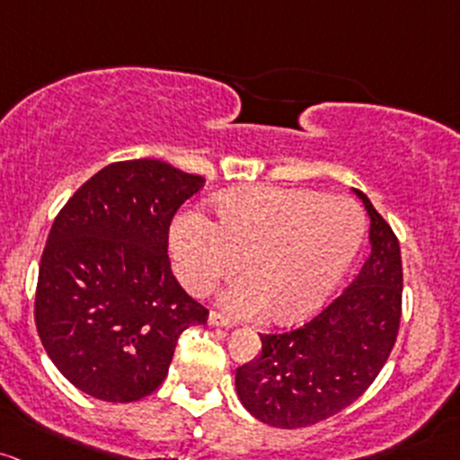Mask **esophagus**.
I'll return each instance as SVG.
<instances>
[{
  "instance_id": "34e87169",
  "label": "esophagus",
  "mask_w": 460,
  "mask_h": 460,
  "mask_svg": "<svg viewBox=\"0 0 460 460\" xmlns=\"http://www.w3.org/2000/svg\"><path fill=\"white\" fill-rule=\"evenodd\" d=\"M209 325H216V327H234V321L226 319V316H222L220 312H209Z\"/></svg>"
}]
</instances>
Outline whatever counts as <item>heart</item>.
I'll use <instances>...</instances> for the list:
<instances>
[{"label": "heart", "mask_w": 460, "mask_h": 460, "mask_svg": "<svg viewBox=\"0 0 460 460\" xmlns=\"http://www.w3.org/2000/svg\"><path fill=\"white\" fill-rule=\"evenodd\" d=\"M211 222L183 211L170 226V253L179 281L203 296L238 270L222 304L238 316L266 310L292 323L310 316L345 279L365 242L362 209L345 196L301 188H249L216 203Z\"/></svg>", "instance_id": "obj_1"}]
</instances>
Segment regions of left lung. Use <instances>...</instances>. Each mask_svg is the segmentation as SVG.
Returning a JSON list of instances; mask_svg holds the SVG:
<instances>
[{"instance_id": "obj_1", "label": "left lung", "mask_w": 460, "mask_h": 460, "mask_svg": "<svg viewBox=\"0 0 460 460\" xmlns=\"http://www.w3.org/2000/svg\"><path fill=\"white\" fill-rule=\"evenodd\" d=\"M371 253L360 275L314 319L260 334L261 351L235 369L246 411L272 428H305L336 415L373 385L391 356L402 319L400 242L371 205Z\"/></svg>"}]
</instances>
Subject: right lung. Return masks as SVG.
<instances>
[{"mask_svg": "<svg viewBox=\"0 0 460 460\" xmlns=\"http://www.w3.org/2000/svg\"><path fill=\"white\" fill-rule=\"evenodd\" d=\"M203 183L165 161H118L80 185L49 229L37 332L57 369L95 400L150 395L179 336L207 323L168 257L170 222Z\"/></svg>", "mask_w": 460, "mask_h": 460, "instance_id": "add662e5", "label": "right lung"}]
</instances>
